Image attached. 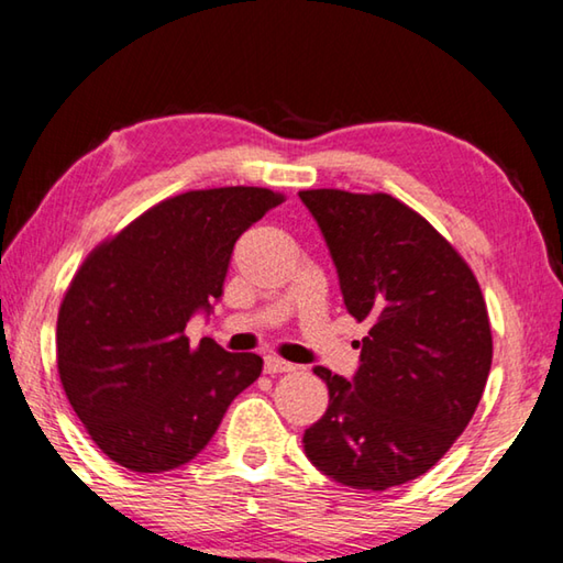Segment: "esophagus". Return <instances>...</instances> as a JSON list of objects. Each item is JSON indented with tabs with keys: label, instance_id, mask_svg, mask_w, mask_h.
<instances>
[{
	"label": "esophagus",
	"instance_id": "34e87169",
	"mask_svg": "<svg viewBox=\"0 0 563 563\" xmlns=\"http://www.w3.org/2000/svg\"><path fill=\"white\" fill-rule=\"evenodd\" d=\"M292 369H295L292 362H285L283 357H275V355H268V357H265V373H268V375L292 373Z\"/></svg>",
	"mask_w": 563,
	"mask_h": 563
}]
</instances>
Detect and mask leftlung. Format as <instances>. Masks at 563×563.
Returning <instances> with one entry per match:
<instances>
[{
  "label": "left lung",
  "instance_id": "1",
  "mask_svg": "<svg viewBox=\"0 0 563 563\" xmlns=\"http://www.w3.org/2000/svg\"><path fill=\"white\" fill-rule=\"evenodd\" d=\"M369 332L352 379L316 367L330 405L302 434L308 460L352 489L385 492L442 460L470 424L492 367V328L462 255L387 194L300 190Z\"/></svg>",
  "mask_w": 563,
  "mask_h": 563
}]
</instances>
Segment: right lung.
<instances>
[{
	"instance_id": "add662e5",
	"label": "right lung",
	"mask_w": 563,
	"mask_h": 563,
	"mask_svg": "<svg viewBox=\"0 0 563 563\" xmlns=\"http://www.w3.org/2000/svg\"><path fill=\"white\" fill-rule=\"evenodd\" d=\"M283 203L268 188L188 190L93 247L56 320V367L99 450L131 472L186 464L211 442L228 405L261 377L253 352L184 330L211 316L233 245Z\"/></svg>"
}]
</instances>
